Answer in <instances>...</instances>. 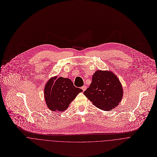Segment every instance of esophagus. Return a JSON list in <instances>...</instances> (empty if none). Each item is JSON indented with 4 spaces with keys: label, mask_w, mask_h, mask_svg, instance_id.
<instances>
[{
    "label": "esophagus",
    "mask_w": 157,
    "mask_h": 157,
    "mask_svg": "<svg viewBox=\"0 0 157 157\" xmlns=\"http://www.w3.org/2000/svg\"><path fill=\"white\" fill-rule=\"evenodd\" d=\"M81 89H82L83 91H85V90H86V89H87V86H83L81 87Z\"/></svg>",
    "instance_id": "obj_1"
}]
</instances>
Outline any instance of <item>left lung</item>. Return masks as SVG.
<instances>
[{
	"label": "left lung",
	"instance_id": "obj_1",
	"mask_svg": "<svg viewBox=\"0 0 157 157\" xmlns=\"http://www.w3.org/2000/svg\"><path fill=\"white\" fill-rule=\"evenodd\" d=\"M84 94L96 107L110 111L119 105L123 96V89L117 76L112 71L97 70Z\"/></svg>",
	"mask_w": 157,
	"mask_h": 157
}]
</instances>
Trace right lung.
Masks as SVG:
<instances>
[{"mask_svg":"<svg viewBox=\"0 0 157 157\" xmlns=\"http://www.w3.org/2000/svg\"><path fill=\"white\" fill-rule=\"evenodd\" d=\"M44 91L47 107L52 112H60L67 110L82 90L76 87L69 78L54 76L48 80Z\"/></svg>","mask_w":157,"mask_h":157,"instance_id":"1","label":"right lung"}]
</instances>
